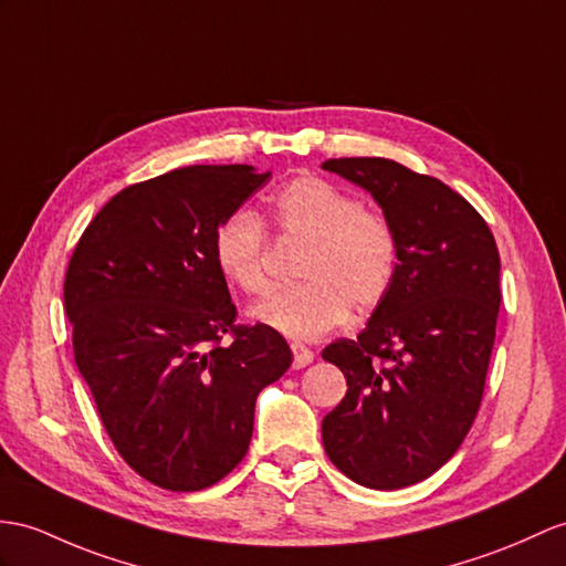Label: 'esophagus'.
Wrapping results in <instances>:
<instances>
[{"label":"esophagus","instance_id":"esophagus-1","mask_svg":"<svg viewBox=\"0 0 566 566\" xmlns=\"http://www.w3.org/2000/svg\"><path fill=\"white\" fill-rule=\"evenodd\" d=\"M293 367L295 369H302V367H307V365H312V360H314V353L310 350V348H305L302 346V343H293Z\"/></svg>","mask_w":566,"mask_h":566}]
</instances>
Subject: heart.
Instances as JSON below:
<instances>
[{"label":"heart","mask_w":566,"mask_h":566,"mask_svg":"<svg viewBox=\"0 0 566 566\" xmlns=\"http://www.w3.org/2000/svg\"><path fill=\"white\" fill-rule=\"evenodd\" d=\"M271 220L287 238L307 240L297 275L302 283L275 291L252 307L256 322L297 340L322 338L346 322L350 305L371 310L391 291L398 240L379 211L322 177L302 175L271 201ZM266 235L252 211L230 213L216 228L213 261L240 293L266 291Z\"/></svg>","instance_id":"1"}]
</instances>
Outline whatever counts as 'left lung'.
<instances>
[{"instance_id":"8db88e82","label":"left lung","mask_w":566,"mask_h":566,"mask_svg":"<svg viewBox=\"0 0 566 566\" xmlns=\"http://www.w3.org/2000/svg\"><path fill=\"white\" fill-rule=\"evenodd\" d=\"M369 191L398 240L391 291L355 340L322 357L348 381L322 422L326 457L369 490L439 471L478 416L500 314V252L482 216L451 187L387 158L322 165Z\"/></svg>"}]
</instances>
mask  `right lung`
I'll return each instance as SVG.
<instances>
[{
    "mask_svg": "<svg viewBox=\"0 0 566 566\" xmlns=\"http://www.w3.org/2000/svg\"><path fill=\"white\" fill-rule=\"evenodd\" d=\"M271 172L189 165L122 189L91 220L64 279L74 357L119 457L158 488L197 492L252 442L259 391L293 353L238 326L213 235Z\"/></svg>",
    "mask_w": 566,
    "mask_h": 566,
    "instance_id": "obj_1",
    "label": "right lung"
}]
</instances>
